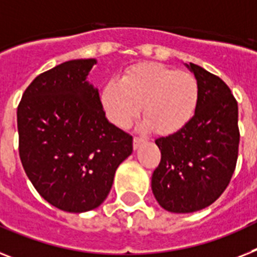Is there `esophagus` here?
Returning <instances> with one entry per match:
<instances>
[{
	"label": "esophagus",
	"mask_w": 257,
	"mask_h": 257,
	"mask_svg": "<svg viewBox=\"0 0 257 257\" xmlns=\"http://www.w3.org/2000/svg\"><path fill=\"white\" fill-rule=\"evenodd\" d=\"M144 142H146V139H144V138H139V137L134 138V142H133L134 150H138V148L141 147V144L144 143Z\"/></svg>",
	"instance_id": "1"
}]
</instances>
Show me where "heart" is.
Wrapping results in <instances>:
<instances>
[{
  "label": "heart",
  "mask_w": 257,
  "mask_h": 257,
  "mask_svg": "<svg viewBox=\"0 0 257 257\" xmlns=\"http://www.w3.org/2000/svg\"><path fill=\"white\" fill-rule=\"evenodd\" d=\"M197 102L198 82L192 73L156 63L135 65L101 92V103L114 124L128 126L143 105L142 128L160 134L181 130L194 115Z\"/></svg>",
  "instance_id": "heart-1"
}]
</instances>
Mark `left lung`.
<instances>
[{"label": "left lung", "instance_id": "left-lung-1", "mask_svg": "<svg viewBox=\"0 0 257 257\" xmlns=\"http://www.w3.org/2000/svg\"><path fill=\"white\" fill-rule=\"evenodd\" d=\"M186 67L198 82L194 115L181 130L155 141L162 160L152 175V193L171 213L198 211L219 198L236 167L240 139L230 88L200 65Z\"/></svg>", "mask_w": 257, "mask_h": 257}]
</instances>
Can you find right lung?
<instances>
[{"instance_id":"right-lung-1","label":"right lung","mask_w":257,"mask_h":257,"mask_svg":"<svg viewBox=\"0 0 257 257\" xmlns=\"http://www.w3.org/2000/svg\"><path fill=\"white\" fill-rule=\"evenodd\" d=\"M95 59L65 61L27 86L17 110L19 158L44 200L69 213L98 207L133 137L105 116L98 89L86 81Z\"/></svg>"}]
</instances>
